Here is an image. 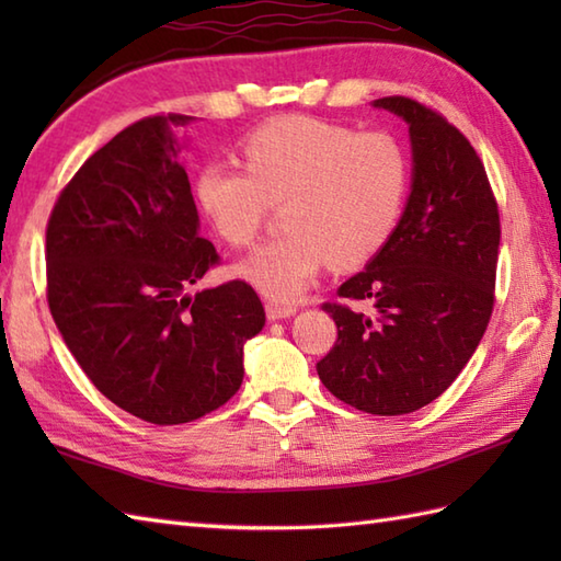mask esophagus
I'll list each match as a JSON object with an SVG mask.
<instances>
[{"instance_id": "obj_1", "label": "esophagus", "mask_w": 561, "mask_h": 561, "mask_svg": "<svg viewBox=\"0 0 561 561\" xmlns=\"http://www.w3.org/2000/svg\"><path fill=\"white\" fill-rule=\"evenodd\" d=\"M265 311L270 320H282V318H289L296 313V306L291 304H277V301H267L265 304Z\"/></svg>"}]
</instances>
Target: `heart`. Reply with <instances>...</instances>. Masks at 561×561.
I'll return each mask as SVG.
<instances>
[{
    "label": "heart",
    "mask_w": 561,
    "mask_h": 561,
    "mask_svg": "<svg viewBox=\"0 0 561 561\" xmlns=\"http://www.w3.org/2000/svg\"><path fill=\"white\" fill-rule=\"evenodd\" d=\"M243 165L207 161L195 175V199L233 248L253 243L272 205H282L284 233L236 267L274 301L304 294L328 260L347 270L380 253L410 187L408 153L390 133H354L313 115L250 133Z\"/></svg>",
    "instance_id": "1"
}]
</instances>
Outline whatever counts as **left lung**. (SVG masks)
I'll use <instances>...</instances> for the list:
<instances>
[{
	"instance_id": "1",
	"label": "left lung",
	"mask_w": 561,
	"mask_h": 561,
	"mask_svg": "<svg viewBox=\"0 0 561 561\" xmlns=\"http://www.w3.org/2000/svg\"><path fill=\"white\" fill-rule=\"evenodd\" d=\"M410 125L412 190L388 243L323 304L337 342L318 362L323 386L352 408L396 416L436 400L490 325L499 207L458 127L408 96L374 101Z\"/></svg>"
}]
</instances>
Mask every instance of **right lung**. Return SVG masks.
<instances>
[{
	"instance_id": "1",
	"label": "right lung",
	"mask_w": 561,
	"mask_h": 561,
	"mask_svg": "<svg viewBox=\"0 0 561 561\" xmlns=\"http://www.w3.org/2000/svg\"><path fill=\"white\" fill-rule=\"evenodd\" d=\"M125 127L59 193L45 231L47 306L83 374L139 420L195 422L243 383V344L265 325L255 289H187L219 265L199 236L175 127Z\"/></svg>"
}]
</instances>
